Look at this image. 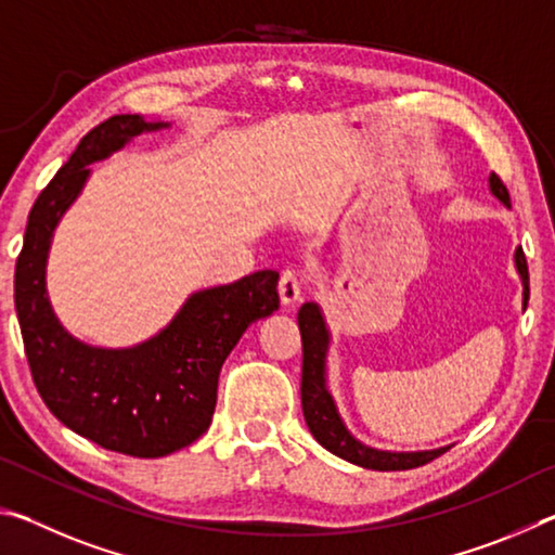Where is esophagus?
Returning <instances> with one entry per match:
<instances>
[{
	"label": "esophagus",
	"mask_w": 555,
	"mask_h": 555,
	"mask_svg": "<svg viewBox=\"0 0 555 555\" xmlns=\"http://www.w3.org/2000/svg\"><path fill=\"white\" fill-rule=\"evenodd\" d=\"M300 291H304V279L296 271L286 269L284 274L279 279V296H281V304H296L300 298Z\"/></svg>",
	"instance_id": "obj_1"
}]
</instances>
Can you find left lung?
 Here are the masks:
<instances>
[{"label": "left lung", "instance_id": "left-lung-1", "mask_svg": "<svg viewBox=\"0 0 555 555\" xmlns=\"http://www.w3.org/2000/svg\"><path fill=\"white\" fill-rule=\"evenodd\" d=\"M492 193L504 205H512L509 191L502 183V178L492 173L490 178ZM516 269L524 281V306L529 304V264H526L524 249H516ZM300 343H304V372H300V403H304L306 424L311 428L313 438L323 448L331 450L337 457L347 460L367 469H411L421 467L443 455L448 448L426 450V453H387V450H374L362 446L360 440L350 436V430L343 426L333 397L325 389V352H327V331L323 315L315 304H304L298 311Z\"/></svg>", "mask_w": 555, "mask_h": 555}]
</instances>
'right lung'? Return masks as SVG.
Returning a JSON list of instances; mask_svg holds the SVG:
<instances>
[{"mask_svg":"<svg viewBox=\"0 0 555 555\" xmlns=\"http://www.w3.org/2000/svg\"><path fill=\"white\" fill-rule=\"evenodd\" d=\"M158 127L166 125L139 115L92 127L36 198L14 271L24 352L43 403L78 436L134 457L168 455L208 430L224 357L249 323L279 308V271L264 269L193 294L166 331L131 350L82 345L55 321L43 286L53 228L80 193L90 164Z\"/></svg>","mask_w":555,"mask_h":555,"instance_id":"add662e5","label":"right lung"}]
</instances>
